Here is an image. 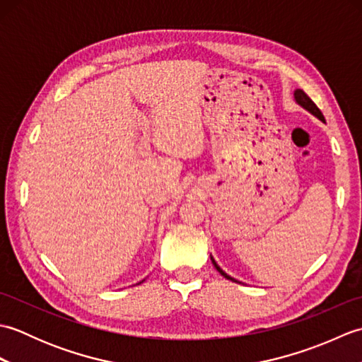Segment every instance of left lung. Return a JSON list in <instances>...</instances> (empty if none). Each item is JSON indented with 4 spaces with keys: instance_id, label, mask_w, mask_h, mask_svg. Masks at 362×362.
Masks as SVG:
<instances>
[{
    "instance_id": "1",
    "label": "left lung",
    "mask_w": 362,
    "mask_h": 362,
    "mask_svg": "<svg viewBox=\"0 0 362 362\" xmlns=\"http://www.w3.org/2000/svg\"><path fill=\"white\" fill-rule=\"evenodd\" d=\"M294 99H296V103L300 105V107H303L305 110H308L311 115H314V117H316L317 119H320L322 122H325V118H324V115H322V112L317 109V105L314 104L313 101H311V98L305 93L303 90H300V88H297L296 91H294ZM210 258H211V263H213V266L216 267V271L222 275V276H226L227 280H232V281H235V283H240L236 279H233V276H230L228 274H226L224 271H222V269L218 266V263L216 261H214V258L210 255Z\"/></svg>"
}]
</instances>
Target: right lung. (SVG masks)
<instances>
[{"mask_svg": "<svg viewBox=\"0 0 362 362\" xmlns=\"http://www.w3.org/2000/svg\"><path fill=\"white\" fill-rule=\"evenodd\" d=\"M140 283H143V281H140ZM140 283H138V284H140Z\"/></svg>", "mask_w": 362, "mask_h": 362, "instance_id": "right-lung-1", "label": "right lung"}]
</instances>
